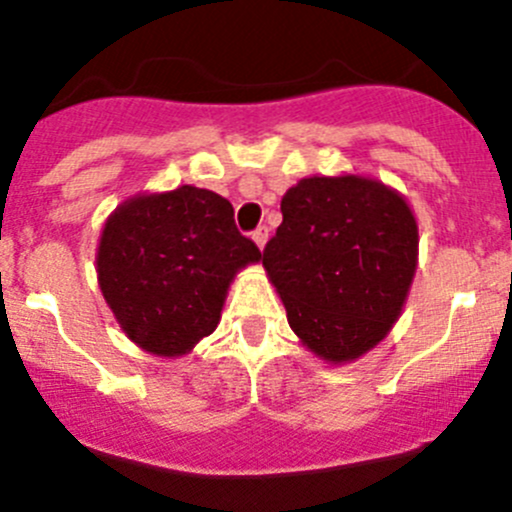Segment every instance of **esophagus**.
<instances>
[{
  "label": "esophagus",
  "instance_id": "obj_1",
  "mask_svg": "<svg viewBox=\"0 0 512 512\" xmlns=\"http://www.w3.org/2000/svg\"><path fill=\"white\" fill-rule=\"evenodd\" d=\"M252 240H255V245L262 250V247H265V242H267V227L265 225L257 227V230L252 232Z\"/></svg>",
  "mask_w": 512,
  "mask_h": 512
}]
</instances>
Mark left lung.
Masks as SVG:
<instances>
[{"instance_id": "left-lung-1", "label": "left lung", "mask_w": 512, "mask_h": 512, "mask_svg": "<svg viewBox=\"0 0 512 512\" xmlns=\"http://www.w3.org/2000/svg\"><path fill=\"white\" fill-rule=\"evenodd\" d=\"M280 208L262 265L289 327L322 359H359L406 302L418 250L414 213L399 193L359 175L299 180Z\"/></svg>"}]
</instances>
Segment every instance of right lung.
Returning a JSON list of instances; mask_svg holds the SVG:
<instances>
[{"mask_svg":"<svg viewBox=\"0 0 512 512\" xmlns=\"http://www.w3.org/2000/svg\"><path fill=\"white\" fill-rule=\"evenodd\" d=\"M262 257L213 190L183 185L123 203L98 242V285L128 339L180 356L215 332L232 277Z\"/></svg>","mask_w":512,"mask_h":512,"instance_id":"1","label":"right lung"}]
</instances>
